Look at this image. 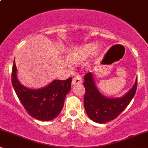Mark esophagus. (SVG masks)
<instances>
[{"mask_svg":"<svg viewBox=\"0 0 148 148\" xmlns=\"http://www.w3.org/2000/svg\"><path fill=\"white\" fill-rule=\"evenodd\" d=\"M82 83V78L80 76L77 75L73 79L72 81V84L73 85H76V84H80Z\"/></svg>","mask_w":148,"mask_h":148,"instance_id":"obj_1","label":"esophagus"}]
</instances>
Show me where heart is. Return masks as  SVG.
<instances>
[{"label":"heart","mask_w":148,"mask_h":148,"mask_svg":"<svg viewBox=\"0 0 148 148\" xmlns=\"http://www.w3.org/2000/svg\"><path fill=\"white\" fill-rule=\"evenodd\" d=\"M100 46L95 44H87L79 47L75 48L68 52L66 58L69 62L74 65H79L94 52H99Z\"/></svg>","instance_id":"obj_1"}]
</instances>
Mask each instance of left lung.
Segmentation results:
<instances>
[{
    "instance_id": "8db88e82",
    "label": "left lung",
    "mask_w": 148,
    "mask_h": 148,
    "mask_svg": "<svg viewBox=\"0 0 148 148\" xmlns=\"http://www.w3.org/2000/svg\"><path fill=\"white\" fill-rule=\"evenodd\" d=\"M137 78L132 88L120 98H108L98 90L92 73H87L84 82L86 89L84 107L89 118L100 124L116 119L134 97L137 90Z\"/></svg>"
}]
</instances>
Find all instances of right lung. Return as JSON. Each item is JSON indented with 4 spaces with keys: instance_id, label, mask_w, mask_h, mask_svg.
I'll return each mask as SVG.
<instances>
[{
    "instance_id": "obj_1",
    "label": "right lung",
    "mask_w": 148,
    "mask_h": 148,
    "mask_svg": "<svg viewBox=\"0 0 148 148\" xmlns=\"http://www.w3.org/2000/svg\"><path fill=\"white\" fill-rule=\"evenodd\" d=\"M72 77L66 80H53L42 88H26L17 78V69L14 59L12 85L21 104L30 116L42 121L54 119L62 110L64 99L71 87Z\"/></svg>"
}]
</instances>
